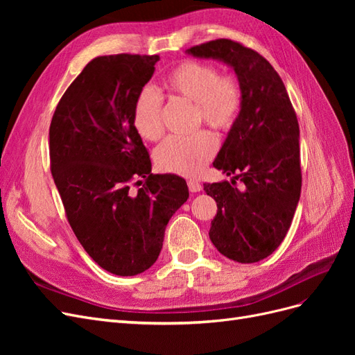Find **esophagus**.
Wrapping results in <instances>:
<instances>
[{"mask_svg":"<svg viewBox=\"0 0 355 355\" xmlns=\"http://www.w3.org/2000/svg\"><path fill=\"white\" fill-rule=\"evenodd\" d=\"M188 188L191 192H200L202 189V185L197 180H188Z\"/></svg>","mask_w":355,"mask_h":355,"instance_id":"esophagus-1","label":"esophagus"}]
</instances>
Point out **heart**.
Masks as SVG:
<instances>
[{"label":"heart","instance_id":"heart-1","mask_svg":"<svg viewBox=\"0 0 355 355\" xmlns=\"http://www.w3.org/2000/svg\"><path fill=\"white\" fill-rule=\"evenodd\" d=\"M159 93L192 103V118L218 133H227L237 123L243 108V87L232 73H219L207 62H180L161 81ZM154 89H144L133 103V125L142 139L155 142L163 136V99ZM218 149L211 133L201 130L189 137H168L155 153L157 166L180 176H198Z\"/></svg>","mask_w":355,"mask_h":355}]
</instances>
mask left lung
Segmentation results:
<instances>
[{"label":"left lung","mask_w":355,"mask_h":355,"mask_svg":"<svg viewBox=\"0 0 355 355\" xmlns=\"http://www.w3.org/2000/svg\"><path fill=\"white\" fill-rule=\"evenodd\" d=\"M188 53L223 60L241 83L240 116L213 163L235 176L231 182L204 184V191L218 204L209 231L214 247L235 262H259L284 240L300 197L296 112L271 63L241 42L219 38Z\"/></svg>","instance_id":"left-lung-1"}]
</instances>
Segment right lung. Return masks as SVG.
I'll list each match as a JSON object with an SVG mask.
<instances>
[{"label": "right lung", "instance_id": "obj_1", "mask_svg": "<svg viewBox=\"0 0 355 355\" xmlns=\"http://www.w3.org/2000/svg\"><path fill=\"white\" fill-rule=\"evenodd\" d=\"M158 60L94 58L63 93L50 124V170L75 237L101 268L121 277L155 263L170 218L189 197L185 179L151 173L133 125L136 96ZM136 184L143 188L133 191Z\"/></svg>", "mask_w": 355, "mask_h": 355}]
</instances>
